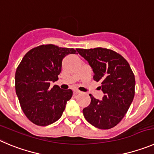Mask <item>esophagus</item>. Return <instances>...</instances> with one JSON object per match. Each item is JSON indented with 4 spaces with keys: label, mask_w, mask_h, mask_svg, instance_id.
Wrapping results in <instances>:
<instances>
[{
    "label": "esophagus",
    "mask_w": 154,
    "mask_h": 154,
    "mask_svg": "<svg viewBox=\"0 0 154 154\" xmlns=\"http://www.w3.org/2000/svg\"><path fill=\"white\" fill-rule=\"evenodd\" d=\"M74 93H76V94H79V93H81L82 92H80V90H74Z\"/></svg>",
    "instance_id": "obj_1"
}]
</instances>
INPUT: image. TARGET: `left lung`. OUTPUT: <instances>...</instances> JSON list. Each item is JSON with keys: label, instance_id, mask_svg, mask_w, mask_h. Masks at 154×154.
Returning <instances> with one entry per match:
<instances>
[{"label": "left lung", "instance_id": "1", "mask_svg": "<svg viewBox=\"0 0 154 154\" xmlns=\"http://www.w3.org/2000/svg\"><path fill=\"white\" fill-rule=\"evenodd\" d=\"M93 68V80L101 82L104 97L99 100L90 94V104L83 109L89 123L100 129H109L120 122L134 97L135 77L128 62L111 49L77 48Z\"/></svg>", "mask_w": 154, "mask_h": 154}]
</instances>
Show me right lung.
Returning a JSON list of instances; mask_svg holds the SVG:
<instances>
[{"mask_svg": "<svg viewBox=\"0 0 154 154\" xmlns=\"http://www.w3.org/2000/svg\"><path fill=\"white\" fill-rule=\"evenodd\" d=\"M70 54H76L74 48L42 45L29 50L17 67L16 93L23 112L35 125L46 126L58 120L72 97L70 89L50 87L58 80L63 58Z\"/></svg>", "mask_w": 154, "mask_h": 154, "instance_id": "add662e5", "label": "right lung"}]
</instances>
